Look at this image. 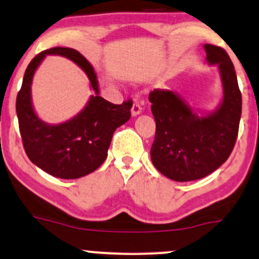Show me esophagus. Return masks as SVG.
I'll return each instance as SVG.
<instances>
[{
    "instance_id": "34e87169",
    "label": "esophagus",
    "mask_w": 259,
    "mask_h": 259,
    "mask_svg": "<svg viewBox=\"0 0 259 259\" xmlns=\"http://www.w3.org/2000/svg\"><path fill=\"white\" fill-rule=\"evenodd\" d=\"M141 112H142V106L139 105L138 103H135L132 106V109H131V115H132L133 117H137Z\"/></svg>"
}]
</instances>
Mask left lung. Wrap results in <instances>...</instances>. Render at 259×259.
Returning <instances> with one entry per match:
<instances>
[{
  "label": "left lung",
  "instance_id": "8db88e82",
  "mask_svg": "<svg viewBox=\"0 0 259 259\" xmlns=\"http://www.w3.org/2000/svg\"><path fill=\"white\" fill-rule=\"evenodd\" d=\"M206 63L217 66L222 99L213 110H194L181 94L154 90L149 94L156 133L150 155L153 165L176 182L201 179L223 165L238 138L241 117L235 69L223 48L203 45Z\"/></svg>",
  "mask_w": 259,
  "mask_h": 259
}]
</instances>
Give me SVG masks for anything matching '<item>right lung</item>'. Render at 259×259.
<instances>
[{
	"label": "right lung",
	"instance_id": "add662e5",
	"mask_svg": "<svg viewBox=\"0 0 259 259\" xmlns=\"http://www.w3.org/2000/svg\"><path fill=\"white\" fill-rule=\"evenodd\" d=\"M47 55H60L74 61L88 75L95 92L80 113L60 124L46 123L38 117L32 104L33 76ZM15 106L30 161L57 178L76 179L96 171L104 162L115 130L131 118L132 102L116 105L102 98L92 64L76 50L54 47L41 52L27 65Z\"/></svg>",
	"mask_w": 259,
	"mask_h": 259
}]
</instances>
